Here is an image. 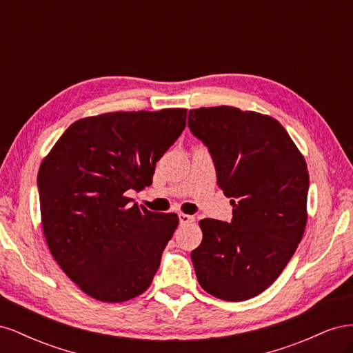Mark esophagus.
Wrapping results in <instances>:
<instances>
[{
    "label": "esophagus",
    "mask_w": 353,
    "mask_h": 353,
    "mask_svg": "<svg viewBox=\"0 0 353 353\" xmlns=\"http://www.w3.org/2000/svg\"><path fill=\"white\" fill-rule=\"evenodd\" d=\"M178 218H179V223H181V225H185V223H191V222H194V216L185 215V213H179Z\"/></svg>",
    "instance_id": "34e87169"
}]
</instances>
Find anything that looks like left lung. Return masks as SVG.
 I'll list each match as a JSON object with an SVG mask.
<instances>
[{
  "instance_id": "1",
  "label": "left lung",
  "mask_w": 353,
  "mask_h": 353,
  "mask_svg": "<svg viewBox=\"0 0 353 353\" xmlns=\"http://www.w3.org/2000/svg\"><path fill=\"white\" fill-rule=\"evenodd\" d=\"M188 128L212 154L218 185L232 205L231 222L201 219L191 252L203 290L248 301L283 272L301 243L307 212L306 162L271 116L230 105L193 109Z\"/></svg>"
}]
</instances>
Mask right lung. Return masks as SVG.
<instances>
[{
    "label": "right lung",
    "instance_id": "obj_1",
    "mask_svg": "<svg viewBox=\"0 0 353 353\" xmlns=\"http://www.w3.org/2000/svg\"><path fill=\"white\" fill-rule=\"evenodd\" d=\"M187 109L113 112L72 123L42 160L38 191L52 258L83 293L126 302L150 287L176 213L132 205L185 128Z\"/></svg>",
    "mask_w": 353,
    "mask_h": 353
}]
</instances>
